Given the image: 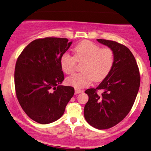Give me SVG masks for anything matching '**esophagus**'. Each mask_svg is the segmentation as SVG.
<instances>
[{
    "mask_svg": "<svg viewBox=\"0 0 151 151\" xmlns=\"http://www.w3.org/2000/svg\"><path fill=\"white\" fill-rule=\"evenodd\" d=\"M84 90L82 89H75V94H79V93H82L83 92Z\"/></svg>",
    "mask_w": 151,
    "mask_h": 151,
    "instance_id": "34e87169",
    "label": "esophagus"
}]
</instances>
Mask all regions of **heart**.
<instances>
[{
	"mask_svg": "<svg viewBox=\"0 0 151 151\" xmlns=\"http://www.w3.org/2000/svg\"><path fill=\"white\" fill-rule=\"evenodd\" d=\"M74 56L65 52L60 57L62 71L71 74L77 62H82V72L74 74L67 79V83L76 89L87 87L92 81L100 82L110 74L115 64V56L110 48H101L90 41H82L74 48Z\"/></svg>",
	"mask_w": 151,
	"mask_h": 151,
	"instance_id": "1",
	"label": "heart"
}]
</instances>
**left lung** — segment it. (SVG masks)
Segmentation results:
<instances>
[{
	"label": "left lung",
	"mask_w": 151,
	"mask_h": 151,
	"mask_svg": "<svg viewBox=\"0 0 151 151\" xmlns=\"http://www.w3.org/2000/svg\"><path fill=\"white\" fill-rule=\"evenodd\" d=\"M97 41L113 50L115 64L97 88L85 91L89 100L84 115L89 125L104 130L115 126L129 113L138 92L140 77L135 57L128 48L113 41ZM98 89L102 90L101 94L97 93Z\"/></svg>",
	"instance_id": "left-lung-1"
}]
</instances>
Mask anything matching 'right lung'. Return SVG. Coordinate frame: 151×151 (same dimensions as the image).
Here are the masks:
<instances>
[{
  "instance_id": "right-lung-1",
  "label": "right lung",
  "mask_w": 151,
  "mask_h": 151,
  "mask_svg": "<svg viewBox=\"0 0 151 151\" xmlns=\"http://www.w3.org/2000/svg\"><path fill=\"white\" fill-rule=\"evenodd\" d=\"M72 41L46 37L31 41L18 57L15 67L16 94L20 105L31 119L49 124L60 118L74 94L64 79L60 57Z\"/></svg>"
}]
</instances>
